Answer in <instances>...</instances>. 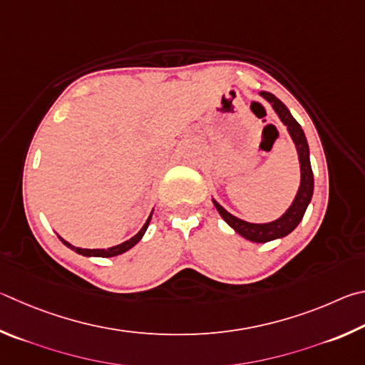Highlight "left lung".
I'll list each match as a JSON object with an SVG mask.
<instances>
[{"label":"left lung","mask_w":365,"mask_h":365,"mask_svg":"<svg viewBox=\"0 0 365 365\" xmlns=\"http://www.w3.org/2000/svg\"><path fill=\"white\" fill-rule=\"evenodd\" d=\"M263 98L269 102L274 110L279 115V118L282 120V123L287 126L293 143L297 145L298 158H299V168H302V182H299L298 194L293 200L292 207L280 216L279 220L272 222H266V225H253V222H247L244 220H239L237 216H234L222 208L218 202L213 200L216 210H218L221 218L225 220L229 226H231L235 232L240 234L242 237L247 240L257 242V244H264V242H271L276 239H282L285 235H289L293 229H295L299 221L303 220L306 208H308L309 202L312 199V190H314V176H312L311 162H309V145L306 140L304 131L302 130L298 121L292 117L289 108L276 96L261 91L259 93Z\"/></svg>","instance_id":"1"}]
</instances>
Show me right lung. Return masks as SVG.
I'll use <instances>...</instances> for the list:
<instances>
[{"instance_id":"obj_1","label":"right lung","mask_w":365,"mask_h":365,"mask_svg":"<svg viewBox=\"0 0 365 365\" xmlns=\"http://www.w3.org/2000/svg\"><path fill=\"white\" fill-rule=\"evenodd\" d=\"M150 220H152V213H150V216L149 218H147V221H145V225L140 227V231L134 235V237H131L130 240H126V242H123V244H120V245H115V247H110V248H99V250H89V248H78V247H73V245H70L68 242H66L63 240L62 237H59V235H57V237L61 239V242L66 247H68L70 250H75L76 253L78 255H83V257H101V258H110V257H117V255H121V253H125V252H128L130 250V248H133L134 245L138 244V242L143 239V235H144V232L147 231V227H149V222H150Z\"/></svg>"}]
</instances>
